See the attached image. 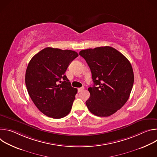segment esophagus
Returning <instances> with one entry per match:
<instances>
[{
    "label": "esophagus",
    "mask_w": 157,
    "mask_h": 157,
    "mask_svg": "<svg viewBox=\"0 0 157 157\" xmlns=\"http://www.w3.org/2000/svg\"><path fill=\"white\" fill-rule=\"evenodd\" d=\"M83 89H84V87H79V88H78V92H80V91H82Z\"/></svg>",
    "instance_id": "esophagus-1"
}]
</instances>
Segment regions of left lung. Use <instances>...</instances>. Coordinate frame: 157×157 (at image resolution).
<instances>
[{
    "mask_svg": "<svg viewBox=\"0 0 157 157\" xmlns=\"http://www.w3.org/2000/svg\"><path fill=\"white\" fill-rule=\"evenodd\" d=\"M79 55L90 68L94 82L88 88L90 98L86 104L89 110L99 117L113 115L129 98L134 81L130 63L108 46L81 50Z\"/></svg>",
    "mask_w": 157,
    "mask_h": 157,
    "instance_id": "left-lung-1",
    "label": "left lung"
}]
</instances>
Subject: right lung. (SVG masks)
<instances>
[{"label": "right lung", "instance_id": "right-lung-1", "mask_svg": "<svg viewBox=\"0 0 157 157\" xmlns=\"http://www.w3.org/2000/svg\"><path fill=\"white\" fill-rule=\"evenodd\" d=\"M78 56L75 51L47 47L30 61L25 73L27 89L43 114L61 119L70 113L78 89L71 86L64 73Z\"/></svg>", "mask_w": 157, "mask_h": 157}]
</instances>
